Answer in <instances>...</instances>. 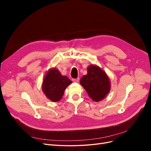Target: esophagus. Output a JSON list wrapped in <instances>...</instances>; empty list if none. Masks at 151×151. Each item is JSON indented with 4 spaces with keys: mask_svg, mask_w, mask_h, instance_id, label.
Here are the masks:
<instances>
[{
    "mask_svg": "<svg viewBox=\"0 0 151 151\" xmlns=\"http://www.w3.org/2000/svg\"><path fill=\"white\" fill-rule=\"evenodd\" d=\"M72 81L74 82V83H79V78H77V79H72Z\"/></svg>",
    "mask_w": 151,
    "mask_h": 151,
    "instance_id": "obj_1",
    "label": "esophagus"
}]
</instances>
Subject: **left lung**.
<instances>
[{
	"mask_svg": "<svg viewBox=\"0 0 151 151\" xmlns=\"http://www.w3.org/2000/svg\"><path fill=\"white\" fill-rule=\"evenodd\" d=\"M88 74L82 77L80 83L94 101L103 99L110 91V81L106 72L101 68L91 65L88 66Z\"/></svg>",
	"mask_w": 151,
	"mask_h": 151,
	"instance_id": "obj_1",
	"label": "left lung"
}]
</instances>
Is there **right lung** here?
<instances>
[{
	"mask_svg": "<svg viewBox=\"0 0 151 151\" xmlns=\"http://www.w3.org/2000/svg\"><path fill=\"white\" fill-rule=\"evenodd\" d=\"M72 81L67 76L61 75L55 68H50L43 81L42 90L48 99L58 102L62 99L67 87Z\"/></svg>",
	"mask_w": 151,
	"mask_h": 151,
	"instance_id": "right-lung-1",
	"label": "right lung"
}]
</instances>
